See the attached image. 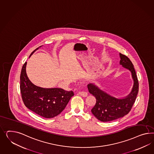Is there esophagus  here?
I'll list each match as a JSON object with an SVG mask.
<instances>
[{
	"instance_id": "obj_1",
	"label": "esophagus",
	"mask_w": 154,
	"mask_h": 154,
	"mask_svg": "<svg viewBox=\"0 0 154 154\" xmlns=\"http://www.w3.org/2000/svg\"><path fill=\"white\" fill-rule=\"evenodd\" d=\"M79 94L83 97H86L88 96V93L85 92H79Z\"/></svg>"
}]
</instances>
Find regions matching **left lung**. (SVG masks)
<instances>
[{
    "mask_svg": "<svg viewBox=\"0 0 154 154\" xmlns=\"http://www.w3.org/2000/svg\"><path fill=\"white\" fill-rule=\"evenodd\" d=\"M120 64L130 71L133 80L132 91L127 96L117 98L101 90L94 83L89 84L88 91L96 98V103L91 111L98 120L103 122H111L127 115L134 103L138 92L139 84L136 71L128 57L120 53Z\"/></svg>",
    "mask_w": 154,
    "mask_h": 154,
    "instance_id": "8db88e82",
    "label": "left lung"
}]
</instances>
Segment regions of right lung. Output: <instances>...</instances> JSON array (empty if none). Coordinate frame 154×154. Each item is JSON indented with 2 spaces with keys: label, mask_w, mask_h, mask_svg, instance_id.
<instances>
[{
  "label": "right lung",
  "mask_w": 154,
  "mask_h": 154,
  "mask_svg": "<svg viewBox=\"0 0 154 154\" xmlns=\"http://www.w3.org/2000/svg\"><path fill=\"white\" fill-rule=\"evenodd\" d=\"M38 49H35L29 58ZM26 64V62L23 64L20 75V91L25 105L45 118L56 116L65 109L74 93L61 88H44L35 85L27 76Z\"/></svg>",
  "instance_id": "add662e5"
}]
</instances>
